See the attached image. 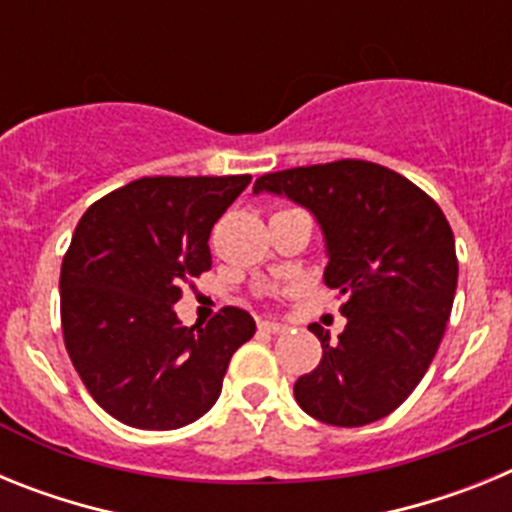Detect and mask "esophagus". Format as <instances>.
Segmentation results:
<instances>
[{
	"label": "esophagus",
	"mask_w": 512,
	"mask_h": 512,
	"mask_svg": "<svg viewBox=\"0 0 512 512\" xmlns=\"http://www.w3.org/2000/svg\"><path fill=\"white\" fill-rule=\"evenodd\" d=\"M259 330H264V333H274V336H279V333H287V325L282 323H274V320H261L259 323Z\"/></svg>",
	"instance_id": "1"
}]
</instances>
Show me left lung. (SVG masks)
Wrapping results in <instances>:
<instances>
[{
	"label": "left lung",
	"mask_w": 512,
	"mask_h": 512,
	"mask_svg": "<svg viewBox=\"0 0 512 512\" xmlns=\"http://www.w3.org/2000/svg\"><path fill=\"white\" fill-rule=\"evenodd\" d=\"M253 192L287 194L318 217L325 284L343 297L338 341L310 325L323 359L295 382L297 405L341 428L390 415L428 372L449 323L459 261L446 215L410 179L361 158L264 174Z\"/></svg>",
	"instance_id": "8db88e82"
}]
</instances>
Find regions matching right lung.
<instances>
[{
    "mask_svg": "<svg viewBox=\"0 0 512 512\" xmlns=\"http://www.w3.org/2000/svg\"><path fill=\"white\" fill-rule=\"evenodd\" d=\"M251 184L235 176H143L104 194L79 220L61 264V328L89 395L112 418L171 431L202 418L230 356L256 333L223 307L184 328L182 287L212 266V225Z\"/></svg>",
    "mask_w": 512,
    "mask_h": 512,
    "instance_id": "add662e5",
    "label": "right lung"
}]
</instances>
